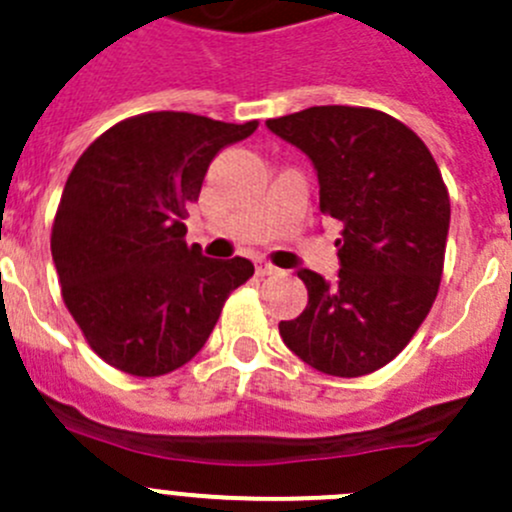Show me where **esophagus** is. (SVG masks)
<instances>
[{"label":"esophagus","mask_w":512,"mask_h":512,"mask_svg":"<svg viewBox=\"0 0 512 512\" xmlns=\"http://www.w3.org/2000/svg\"><path fill=\"white\" fill-rule=\"evenodd\" d=\"M273 273H278V268L273 266V263L258 258V261H256V276H273Z\"/></svg>","instance_id":"esophagus-1"}]
</instances>
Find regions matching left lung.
Masks as SVG:
<instances>
[{"label": "left lung", "instance_id": "left-lung-1", "mask_svg": "<svg viewBox=\"0 0 512 512\" xmlns=\"http://www.w3.org/2000/svg\"><path fill=\"white\" fill-rule=\"evenodd\" d=\"M318 174L321 214L341 224L333 283L301 268L308 306L278 323L316 371L358 378L408 346L438 296L450 199L416 131L366 106H311L266 121Z\"/></svg>", "mask_w": 512, "mask_h": 512}]
</instances>
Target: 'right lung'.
I'll return each mask as SVG.
<instances>
[{
    "mask_svg": "<svg viewBox=\"0 0 512 512\" xmlns=\"http://www.w3.org/2000/svg\"><path fill=\"white\" fill-rule=\"evenodd\" d=\"M256 126L149 111L106 129L74 164L52 256L69 313L109 366L141 378L181 368L254 276L249 258L219 261L186 244L184 219L214 156Z\"/></svg>",
    "mask_w": 512,
    "mask_h": 512,
    "instance_id": "1",
    "label": "right lung"
}]
</instances>
